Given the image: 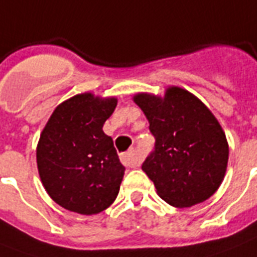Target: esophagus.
<instances>
[{
    "label": "esophagus",
    "instance_id": "obj_1",
    "mask_svg": "<svg viewBox=\"0 0 257 257\" xmlns=\"http://www.w3.org/2000/svg\"><path fill=\"white\" fill-rule=\"evenodd\" d=\"M120 162H122L126 167H137V166H139V159L137 158V155H135L134 151H127V153L122 154L120 155Z\"/></svg>",
    "mask_w": 257,
    "mask_h": 257
}]
</instances>
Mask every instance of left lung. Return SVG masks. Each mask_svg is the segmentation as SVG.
<instances>
[{
  "label": "left lung",
  "instance_id": "8db88e82",
  "mask_svg": "<svg viewBox=\"0 0 257 257\" xmlns=\"http://www.w3.org/2000/svg\"><path fill=\"white\" fill-rule=\"evenodd\" d=\"M134 102L149 119L155 149L142 164L158 195L174 207L212 196L224 179L228 143L212 112L194 94L172 86L164 96L139 93Z\"/></svg>",
  "mask_w": 257,
  "mask_h": 257
}]
</instances>
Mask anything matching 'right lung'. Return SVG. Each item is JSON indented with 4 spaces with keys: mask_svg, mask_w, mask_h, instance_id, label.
Listing matches in <instances>:
<instances>
[{
    "mask_svg": "<svg viewBox=\"0 0 257 257\" xmlns=\"http://www.w3.org/2000/svg\"><path fill=\"white\" fill-rule=\"evenodd\" d=\"M116 98L91 93L57 106L41 133L37 166L41 182L57 204L82 215L99 213L118 196L124 170L111 137L102 127Z\"/></svg>",
    "mask_w": 257,
    "mask_h": 257,
    "instance_id": "add662e5",
    "label": "right lung"
}]
</instances>
